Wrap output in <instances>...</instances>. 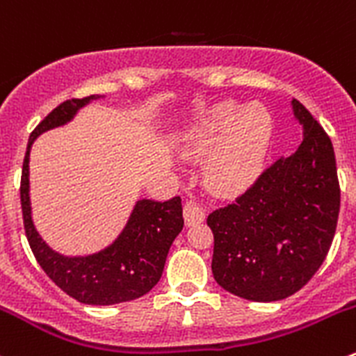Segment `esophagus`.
Here are the masks:
<instances>
[{
    "label": "esophagus",
    "instance_id": "34e87169",
    "mask_svg": "<svg viewBox=\"0 0 356 356\" xmlns=\"http://www.w3.org/2000/svg\"><path fill=\"white\" fill-rule=\"evenodd\" d=\"M183 218H185L186 227H193V225H199L204 221V211L195 200H188L183 207Z\"/></svg>",
    "mask_w": 356,
    "mask_h": 356
}]
</instances>
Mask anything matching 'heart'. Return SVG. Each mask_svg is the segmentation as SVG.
<instances>
[{
  "label": "heart",
  "instance_id": "obj_1",
  "mask_svg": "<svg viewBox=\"0 0 356 356\" xmlns=\"http://www.w3.org/2000/svg\"><path fill=\"white\" fill-rule=\"evenodd\" d=\"M272 138V118L259 105L242 108L234 100L214 105L183 135V159H205L202 177L220 195L251 185L261 171Z\"/></svg>",
  "mask_w": 356,
  "mask_h": 356
}]
</instances>
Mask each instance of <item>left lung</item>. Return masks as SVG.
I'll return each instance as SVG.
<instances>
[{"label":"left lung","mask_w":356,"mask_h":356,"mask_svg":"<svg viewBox=\"0 0 356 356\" xmlns=\"http://www.w3.org/2000/svg\"><path fill=\"white\" fill-rule=\"evenodd\" d=\"M291 104L302 126L296 152L275 161L234 202L207 216L214 280L249 301L298 293L320 268L336 234L341 190L332 142L301 102Z\"/></svg>","instance_id":"8db88e82"}]
</instances>
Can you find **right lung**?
<instances>
[{
	"instance_id": "right-lung-1",
	"label": "right lung",
	"mask_w": 356,
	"mask_h": 356,
	"mask_svg": "<svg viewBox=\"0 0 356 356\" xmlns=\"http://www.w3.org/2000/svg\"><path fill=\"white\" fill-rule=\"evenodd\" d=\"M98 98L100 95L65 100L31 133L20 179V202L27 241L44 273L79 302L107 306L143 296L159 282L171 244L183 228V209L179 197L166 202L140 199L118 238L95 254L63 256L41 238L31 209V147L41 133L67 124L79 108Z\"/></svg>"
}]
</instances>
